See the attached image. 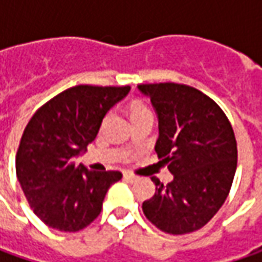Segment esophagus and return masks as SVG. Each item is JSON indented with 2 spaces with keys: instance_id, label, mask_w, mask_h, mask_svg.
Listing matches in <instances>:
<instances>
[{
  "instance_id": "esophagus-1",
  "label": "esophagus",
  "mask_w": 262,
  "mask_h": 262,
  "mask_svg": "<svg viewBox=\"0 0 262 262\" xmlns=\"http://www.w3.org/2000/svg\"><path fill=\"white\" fill-rule=\"evenodd\" d=\"M124 179L128 182H136V181H138V176L133 175V173H124Z\"/></svg>"
}]
</instances>
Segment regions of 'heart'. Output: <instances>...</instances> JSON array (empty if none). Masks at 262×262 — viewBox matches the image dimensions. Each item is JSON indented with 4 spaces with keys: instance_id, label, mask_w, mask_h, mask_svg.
<instances>
[{
    "instance_id": "b5f03b06",
    "label": "heart",
    "mask_w": 262,
    "mask_h": 262,
    "mask_svg": "<svg viewBox=\"0 0 262 262\" xmlns=\"http://www.w3.org/2000/svg\"><path fill=\"white\" fill-rule=\"evenodd\" d=\"M147 112H150V111H148V107L143 102H140V100L131 102V105H129V115H131V119L143 115V114H147Z\"/></svg>"
}]
</instances>
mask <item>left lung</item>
<instances>
[{
  "label": "left lung",
  "mask_w": 262,
  "mask_h": 262,
  "mask_svg": "<svg viewBox=\"0 0 262 262\" xmlns=\"http://www.w3.org/2000/svg\"><path fill=\"white\" fill-rule=\"evenodd\" d=\"M159 119L157 156L173 179L143 203L144 216L162 232L185 235L207 225L226 201L235 178L237 147L225 112L194 87L140 84Z\"/></svg>",
  "instance_id": "left-lung-1"
}]
</instances>
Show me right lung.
Wrapping results in <instances>:
<instances>
[{
	"instance_id": "obj_1",
	"label": "right lung",
	"mask_w": 262,
	"mask_h": 262,
	"mask_svg": "<svg viewBox=\"0 0 262 262\" xmlns=\"http://www.w3.org/2000/svg\"><path fill=\"white\" fill-rule=\"evenodd\" d=\"M129 86H76L40 106L26 125L15 173L35 214L61 232H78L100 214L118 170L93 172L74 159L87 150L107 111Z\"/></svg>"
}]
</instances>
